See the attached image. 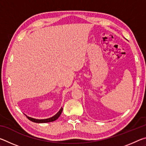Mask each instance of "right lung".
Instances as JSON below:
<instances>
[{"mask_svg":"<svg viewBox=\"0 0 146 146\" xmlns=\"http://www.w3.org/2000/svg\"><path fill=\"white\" fill-rule=\"evenodd\" d=\"M62 112V108L60 109V110L59 111L56 113V114L53 116L51 118H47V119H41V120H39V119H35V118H31V117H27V118H28L29 120L32 121V122H36V123H46V122H53V121L56 120L57 118L60 117V114Z\"/></svg>","mask_w":146,"mask_h":146,"instance_id":"1","label":"right lung"}]
</instances>
